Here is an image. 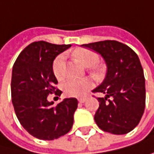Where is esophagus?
<instances>
[{
	"label": "esophagus",
	"instance_id": "obj_1",
	"mask_svg": "<svg viewBox=\"0 0 154 154\" xmlns=\"http://www.w3.org/2000/svg\"><path fill=\"white\" fill-rule=\"evenodd\" d=\"M86 100H87V97H80V98H79V101L80 103H84Z\"/></svg>",
	"mask_w": 154,
	"mask_h": 154
}]
</instances>
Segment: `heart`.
Segmentation results:
<instances>
[{"label":"heart","mask_w":154,"mask_h":154,"mask_svg":"<svg viewBox=\"0 0 154 154\" xmlns=\"http://www.w3.org/2000/svg\"><path fill=\"white\" fill-rule=\"evenodd\" d=\"M72 56L82 66L89 67L90 71L93 74L100 73V68L94 66L98 59L97 54L94 51L85 48H78L72 53ZM52 69L57 80L62 81L66 79V64L65 58L62 54H59V56L54 58ZM92 81L89 79H70L64 84L63 89L64 92L69 97H80L85 96L88 93V91L92 88Z\"/></svg>","instance_id":"obj_1"}]
</instances>
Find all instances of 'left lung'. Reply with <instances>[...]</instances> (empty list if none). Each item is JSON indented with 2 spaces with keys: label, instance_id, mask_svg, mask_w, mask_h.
Segmentation results:
<instances>
[{
  "label": "left lung",
  "instance_id": "8db88e82",
  "mask_svg": "<svg viewBox=\"0 0 154 154\" xmlns=\"http://www.w3.org/2000/svg\"><path fill=\"white\" fill-rule=\"evenodd\" d=\"M82 46L101 54L107 65L104 81L93 92L104 94L94 119L102 131L126 134L140 122L145 109V79L137 54L128 45L106 40Z\"/></svg>",
  "mask_w": 154,
  "mask_h": 154
}]
</instances>
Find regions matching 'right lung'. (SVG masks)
Wrapping results in <instances>:
<instances>
[{
    "label": "right lung",
    "instance_id": "right-lung-1",
    "mask_svg": "<svg viewBox=\"0 0 154 154\" xmlns=\"http://www.w3.org/2000/svg\"><path fill=\"white\" fill-rule=\"evenodd\" d=\"M70 46L34 42L21 52L14 65L11 91L14 111L21 125L37 139H58L73 126L78 100L65 98L57 106L47 100L49 94L62 93L54 87L57 80L52 66L54 58Z\"/></svg>",
    "mask_w": 154,
    "mask_h": 154
}]
</instances>
